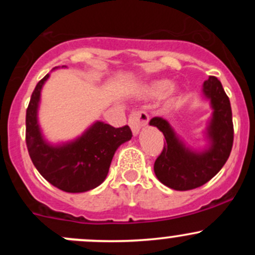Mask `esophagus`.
<instances>
[{"label": "esophagus", "instance_id": "1", "mask_svg": "<svg viewBox=\"0 0 255 255\" xmlns=\"http://www.w3.org/2000/svg\"><path fill=\"white\" fill-rule=\"evenodd\" d=\"M149 121L148 113L144 111H134L130 113L129 118H128V123H129V127L132 129L133 134L137 135L139 133L140 128L143 126H145Z\"/></svg>", "mask_w": 255, "mask_h": 255}]
</instances>
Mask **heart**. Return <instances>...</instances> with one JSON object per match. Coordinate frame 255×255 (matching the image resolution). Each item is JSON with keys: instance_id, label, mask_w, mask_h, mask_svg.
Instances as JSON below:
<instances>
[{"instance_id": "obj_1", "label": "heart", "mask_w": 255, "mask_h": 255, "mask_svg": "<svg viewBox=\"0 0 255 255\" xmlns=\"http://www.w3.org/2000/svg\"><path fill=\"white\" fill-rule=\"evenodd\" d=\"M143 91L149 97H158L164 93L163 97L168 104L175 101L177 96H179V90L175 86H170V81L166 79L155 80V81L149 82L148 85L144 86Z\"/></svg>"}]
</instances>
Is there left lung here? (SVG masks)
<instances>
[{
	"mask_svg": "<svg viewBox=\"0 0 255 255\" xmlns=\"http://www.w3.org/2000/svg\"><path fill=\"white\" fill-rule=\"evenodd\" d=\"M202 91L213 110L206 133L208 146L204 150L185 145L164 118L154 117L149 122L163 132L166 140L154 163V173L161 184L179 191L196 189L210 181L222 169L232 150V110L222 84L216 76H210Z\"/></svg>",
	"mask_w": 255,
	"mask_h": 255,
	"instance_id": "left-lung-1",
	"label": "left lung"
}]
</instances>
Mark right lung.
Here are the masks:
<instances>
[{
  "instance_id": "1",
  "label": "right lung",
  "mask_w": 255,
  "mask_h": 255,
  "mask_svg": "<svg viewBox=\"0 0 255 255\" xmlns=\"http://www.w3.org/2000/svg\"><path fill=\"white\" fill-rule=\"evenodd\" d=\"M49 74L35 86L25 115V143L33 164L53 186L65 192H85L106 179L116 150L132 138L128 126L115 128L95 122L79 138L63 144L48 143L38 123L40 92Z\"/></svg>"
}]
</instances>
